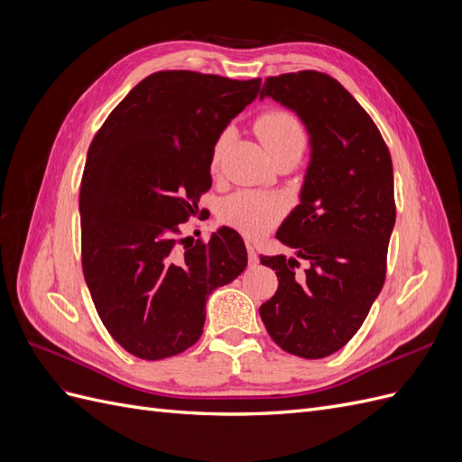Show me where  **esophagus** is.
<instances>
[{
  "mask_svg": "<svg viewBox=\"0 0 462 462\" xmlns=\"http://www.w3.org/2000/svg\"><path fill=\"white\" fill-rule=\"evenodd\" d=\"M246 254H248V263L250 265H256L258 263V254H256L253 243H246Z\"/></svg>",
  "mask_w": 462,
  "mask_h": 462,
  "instance_id": "obj_1",
  "label": "esophagus"
}]
</instances>
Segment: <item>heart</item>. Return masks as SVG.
<instances>
[{"label": "heart", "instance_id": "obj_1", "mask_svg": "<svg viewBox=\"0 0 462 462\" xmlns=\"http://www.w3.org/2000/svg\"><path fill=\"white\" fill-rule=\"evenodd\" d=\"M254 129L262 138L263 146L270 150L273 158L282 153H302L306 148V129L300 119L285 109H270L263 111L256 117ZM233 138V129H223L216 138L212 156H209V165L216 171L223 153H226ZM283 216V202L279 199L268 197V194L243 190L229 197L221 206L219 217L226 226L241 231L245 235H258L265 229H270L273 223Z\"/></svg>", "mask_w": 462, "mask_h": 462}]
</instances>
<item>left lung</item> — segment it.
Wrapping results in <instances>:
<instances>
[{
	"label": "left lung",
	"mask_w": 462,
	"mask_h": 462,
	"mask_svg": "<svg viewBox=\"0 0 462 462\" xmlns=\"http://www.w3.org/2000/svg\"><path fill=\"white\" fill-rule=\"evenodd\" d=\"M263 96L297 111L312 160L300 204L277 231L297 258L260 256L279 282L260 318L283 351L324 358L353 339L383 287L395 226L393 163L366 109L333 77H268ZM300 259L310 265L299 274Z\"/></svg>",
	"instance_id": "1"
}]
</instances>
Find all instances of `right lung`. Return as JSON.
<instances>
[{
  "label": "right lung",
  "mask_w": 462,
  "mask_h": 462,
  "mask_svg": "<svg viewBox=\"0 0 462 462\" xmlns=\"http://www.w3.org/2000/svg\"><path fill=\"white\" fill-rule=\"evenodd\" d=\"M260 82L152 73L92 138L79 200L82 273L102 324L133 356L187 351L202 335L209 292L246 268L231 227L194 245L177 235L212 187L216 138Z\"/></svg>",
  "instance_id": "1"
}]
</instances>
